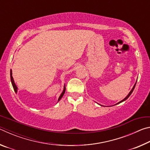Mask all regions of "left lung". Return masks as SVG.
<instances>
[{
  "instance_id": "obj_1",
  "label": "left lung",
  "mask_w": 150,
  "mask_h": 150,
  "mask_svg": "<svg viewBox=\"0 0 150 150\" xmlns=\"http://www.w3.org/2000/svg\"><path fill=\"white\" fill-rule=\"evenodd\" d=\"M136 83H135V85H134V87H133V88H132V90H131V91H130V93H129V94H128V96H126V97L125 98H124V99H123L122 100H121V101H120V102H119L118 103H122V102H123V101H124V100H126L127 99V98H128L129 97V96H130V95H131V94H132V92H133V91H134V88H135V86H136Z\"/></svg>"
}]
</instances>
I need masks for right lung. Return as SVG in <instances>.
Returning <instances> with one entry per match:
<instances>
[{
  "label": "right lung",
  "mask_w": 150,
  "mask_h": 150,
  "mask_svg": "<svg viewBox=\"0 0 150 150\" xmlns=\"http://www.w3.org/2000/svg\"><path fill=\"white\" fill-rule=\"evenodd\" d=\"M11 83H12V87H13V88H14V91H15V93H17V87L16 86V85H15V83H14V82L13 77H12V71H11ZM65 92V87H64V89H63V92H62V95H61L59 97V99H58V101L60 100L61 98H62V96H63V95H64Z\"/></svg>",
  "instance_id": "1"
}]
</instances>
